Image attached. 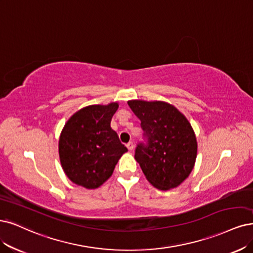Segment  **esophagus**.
Masks as SVG:
<instances>
[{
	"instance_id": "obj_1",
	"label": "esophagus",
	"mask_w": 253,
	"mask_h": 253,
	"mask_svg": "<svg viewBox=\"0 0 253 253\" xmlns=\"http://www.w3.org/2000/svg\"><path fill=\"white\" fill-rule=\"evenodd\" d=\"M126 146H127V148H128V150H129V151H132L133 149H134V144H133L132 142H129Z\"/></svg>"
}]
</instances>
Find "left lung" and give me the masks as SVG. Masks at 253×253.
<instances>
[{
  "label": "left lung",
  "instance_id": "left-lung-1",
  "mask_svg": "<svg viewBox=\"0 0 253 253\" xmlns=\"http://www.w3.org/2000/svg\"><path fill=\"white\" fill-rule=\"evenodd\" d=\"M128 105L141 120L147 145L135 149V161L154 188H177L191 174L197 157V139L189 120L164 101L130 100Z\"/></svg>",
  "mask_w": 253,
  "mask_h": 253
}]
</instances>
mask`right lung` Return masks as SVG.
Returning a JSON list of instances; mask_svg holds the SVG:
<instances>
[{"instance_id":"obj_1","label":"right lung","mask_w":253,"mask_h":253,"mask_svg":"<svg viewBox=\"0 0 253 253\" xmlns=\"http://www.w3.org/2000/svg\"><path fill=\"white\" fill-rule=\"evenodd\" d=\"M118 108V102L89 105L75 112L65 123L59 137V158L65 175L75 184L99 188L127 152L110 127Z\"/></svg>"}]
</instances>
